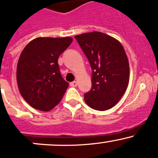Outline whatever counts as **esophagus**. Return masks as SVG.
<instances>
[{
    "mask_svg": "<svg viewBox=\"0 0 158 158\" xmlns=\"http://www.w3.org/2000/svg\"><path fill=\"white\" fill-rule=\"evenodd\" d=\"M70 86H72V87H76V85H77V82H76V81H73V82H70Z\"/></svg>",
    "mask_w": 158,
    "mask_h": 158,
    "instance_id": "34e87169",
    "label": "esophagus"
}]
</instances>
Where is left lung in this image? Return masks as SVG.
<instances>
[{
    "label": "left lung",
    "mask_w": 158,
    "mask_h": 158,
    "mask_svg": "<svg viewBox=\"0 0 158 158\" xmlns=\"http://www.w3.org/2000/svg\"><path fill=\"white\" fill-rule=\"evenodd\" d=\"M92 69V89L85 102L92 109L106 111L121 99L128 88L129 63L125 49L118 40L102 32L75 36Z\"/></svg>",
    "instance_id": "obj_1"
}]
</instances>
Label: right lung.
<instances>
[{
  "label": "right lung",
  "mask_w": 158,
  "mask_h": 158,
  "mask_svg": "<svg viewBox=\"0 0 158 158\" xmlns=\"http://www.w3.org/2000/svg\"><path fill=\"white\" fill-rule=\"evenodd\" d=\"M73 38L37 37L23 49L17 66V82L31 107L49 111L60 103L69 83L60 72L58 58Z\"/></svg>",
  "instance_id": "1"
}]
</instances>
